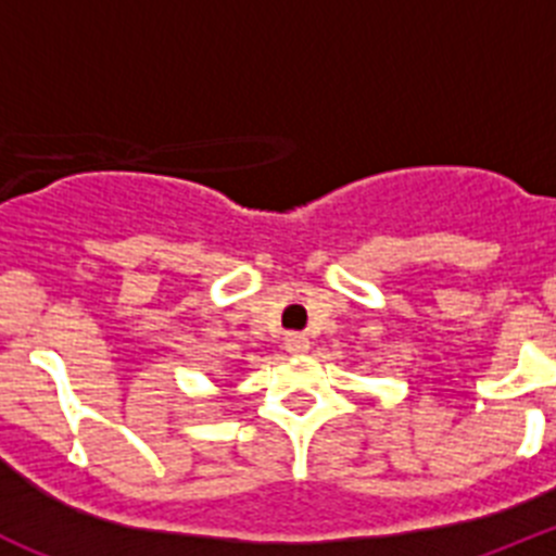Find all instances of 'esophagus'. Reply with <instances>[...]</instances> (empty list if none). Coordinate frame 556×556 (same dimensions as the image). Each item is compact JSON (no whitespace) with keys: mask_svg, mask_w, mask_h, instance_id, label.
<instances>
[{"mask_svg":"<svg viewBox=\"0 0 556 556\" xmlns=\"http://www.w3.org/2000/svg\"><path fill=\"white\" fill-rule=\"evenodd\" d=\"M283 348H287L289 353H306L308 348H312V342H308L306 333H287V337H283Z\"/></svg>","mask_w":556,"mask_h":556,"instance_id":"esophagus-1","label":"esophagus"}]
</instances>
